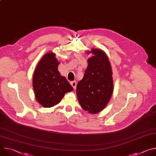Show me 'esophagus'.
Masks as SVG:
<instances>
[{"instance_id":"34e87169","label":"esophagus","mask_w":156,"mask_h":156,"mask_svg":"<svg viewBox=\"0 0 156 156\" xmlns=\"http://www.w3.org/2000/svg\"><path fill=\"white\" fill-rule=\"evenodd\" d=\"M70 84H71V85L73 86V87L74 88V90H75L76 86V82L75 81H72V82L70 83Z\"/></svg>"}]
</instances>
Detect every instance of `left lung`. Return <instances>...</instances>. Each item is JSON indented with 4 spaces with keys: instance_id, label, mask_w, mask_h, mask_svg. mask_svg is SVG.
<instances>
[{
    "instance_id": "1",
    "label": "left lung",
    "mask_w": 156,
    "mask_h": 156,
    "mask_svg": "<svg viewBox=\"0 0 156 156\" xmlns=\"http://www.w3.org/2000/svg\"><path fill=\"white\" fill-rule=\"evenodd\" d=\"M83 79L76 86L78 101L82 108L90 114H97L107 105L114 91L112 67L106 54L92 49Z\"/></svg>"
}]
</instances>
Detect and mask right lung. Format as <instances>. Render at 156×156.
<instances>
[{"label":"right lung","mask_w":156,"mask_h":156,"mask_svg":"<svg viewBox=\"0 0 156 156\" xmlns=\"http://www.w3.org/2000/svg\"><path fill=\"white\" fill-rule=\"evenodd\" d=\"M59 62L55 54L49 52L40 60L35 69L33 86L37 101L44 107L58 104L65 93L72 91L73 87L58 70Z\"/></svg>","instance_id":"add662e5"}]
</instances>
